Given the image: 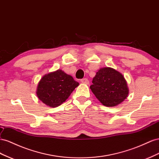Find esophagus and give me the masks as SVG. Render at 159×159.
Listing matches in <instances>:
<instances>
[{"instance_id": "obj_1", "label": "esophagus", "mask_w": 159, "mask_h": 159, "mask_svg": "<svg viewBox=\"0 0 159 159\" xmlns=\"http://www.w3.org/2000/svg\"><path fill=\"white\" fill-rule=\"evenodd\" d=\"M80 82L82 83L83 84H89V81L87 79H83L80 80Z\"/></svg>"}]
</instances>
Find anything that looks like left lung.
Returning <instances> with one entry per match:
<instances>
[{"mask_svg": "<svg viewBox=\"0 0 159 159\" xmlns=\"http://www.w3.org/2000/svg\"><path fill=\"white\" fill-rule=\"evenodd\" d=\"M92 83L90 89L106 107H115L128 97L129 90L124 76L112 68L99 69Z\"/></svg>", "mask_w": 159, "mask_h": 159, "instance_id": "obj_1", "label": "left lung"}]
</instances>
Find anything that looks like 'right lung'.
Returning <instances> with one entry per match:
<instances>
[{"mask_svg":"<svg viewBox=\"0 0 159 159\" xmlns=\"http://www.w3.org/2000/svg\"><path fill=\"white\" fill-rule=\"evenodd\" d=\"M79 83L62 70L44 75L37 86V95L50 107L60 106L66 101Z\"/></svg>","mask_w":159,"mask_h":159,"instance_id":"add662e5","label":"right lung"}]
</instances>
